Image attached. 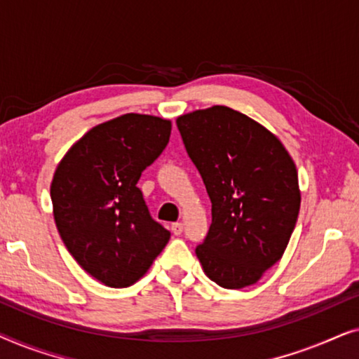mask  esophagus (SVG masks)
I'll list each match as a JSON object with an SVG mask.
<instances>
[{
	"label": "esophagus",
	"mask_w": 359,
	"mask_h": 359,
	"mask_svg": "<svg viewBox=\"0 0 359 359\" xmlns=\"http://www.w3.org/2000/svg\"><path fill=\"white\" fill-rule=\"evenodd\" d=\"M171 232H173L175 235H181V232H183V224L181 222L171 224Z\"/></svg>",
	"instance_id": "obj_1"
}]
</instances>
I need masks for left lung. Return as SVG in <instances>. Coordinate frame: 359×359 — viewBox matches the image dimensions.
<instances>
[{"label": "left lung", "instance_id": "left-lung-1", "mask_svg": "<svg viewBox=\"0 0 359 359\" xmlns=\"http://www.w3.org/2000/svg\"><path fill=\"white\" fill-rule=\"evenodd\" d=\"M176 126L212 203L196 257L219 286H252L283 258L296 227V163L278 135L232 107L188 112Z\"/></svg>", "mask_w": 359, "mask_h": 359}]
</instances>
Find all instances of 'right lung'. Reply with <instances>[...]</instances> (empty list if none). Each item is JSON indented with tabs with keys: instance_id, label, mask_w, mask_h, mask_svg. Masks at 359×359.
Segmentation results:
<instances>
[{
	"instance_id": "add662e5",
	"label": "right lung",
	"mask_w": 359,
	"mask_h": 359,
	"mask_svg": "<svg viewBox=\"0 0 359 359\" xmlns=\"http://www.w3.org/2000/svg\"><path fill=\"white\" fill-rule=\"evenodd\" d=\"M170 134V119L129 112L88 130L57 165L50 198L58 233L106 286L129 287L144 278L171 237L137 188Z\"/></svg>"
}]
</instances>
